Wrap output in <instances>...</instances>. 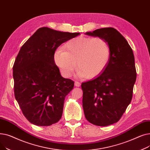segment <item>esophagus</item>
<instances>
[{"label": "esophagus", "instance_id": "34e87169", "mask_svg": "<svg viewBox=\"0 0 150 150\" xmlns=\"http://www.w3.org/2000/svg\"><path fill=\"white\" fill-rule=\"evenodd\" d=\"M80 85L81 84H80V83L79 81H75V86H76V87H80Z\"/></svg>", "mask_w": 150, "mask_h": 150}]
</instances>
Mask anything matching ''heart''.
Here are the masks:
<instances>
[{
  "mask_svg": "<svg viewBox=\"0 0 150 150\" xmlns=\"http://www.w3.org/2000/svg\"><path fill=\"white\" fill-rule=\"evenodd\" d=\"M111 58V48L101 38L80 36L70 39L54 53L55 64L66 77L72 76L76 66L77 75L92 79L107 67Z\"/></svg>",
  "mask_w": 150,
  "mask_h": 150,
  "instance_id": "heart-1",
  "label": "heart"
}]
</instances>
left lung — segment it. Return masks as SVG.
I'll return each instance as SVG.
<instances>
[{"label":"left lung","instance_id":"left-lung-1","mask_svg":"<svg viewBox=\"0 0 150 150\" xmlns=\"http://www.w3.org/2000/svg\"><path fill=\"white\" fill-rule=\"evenodd\" d=\"M85 35L105 39L111 48V58L103 72L81 84L86 119L105 127L119 121L131 103L136 80L134 57L128 41L114 28H100Z\"/></svg>","mask_w":150,"mask_h":150}]
</instances>
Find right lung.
<instances>
[{
	"instance_id": "add662e5",
	"label": "right lung",
	"mask_w": 150,
	"mask_h": 150,
	"mask_svg": "<svg viewBox=\"0 0 150 150\" xmlns=\"http://www.w3.org/2000/svg\"><path fill=\"white\" fill-rule=\"evenodd\" d=\"M79 35L39 28L21 48L13 67L14 96L32 124L46 127L61 119L74 82L61 76L54 54L61 44Z\"/></svg>"
}]
</instances>
